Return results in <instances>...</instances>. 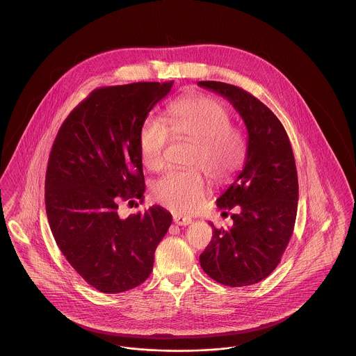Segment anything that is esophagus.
<instances>
[{"label":"esophagus","mask_w":356,"mask_h":356,"mask_svg":"<svg viewBox=\"0 0 356 356\" xmlns=\"http://www.w3.org/2000/svg\"><path fill=\"white\" fill-rule=\"evenodd\" d=\"M173 221L177 225H189L192 222V219L186 218V216H181V215H176V216H173Z\"/></svg>","instance_id":"obj_1"}]
</instances>
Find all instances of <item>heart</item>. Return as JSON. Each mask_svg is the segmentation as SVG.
I'll return each instance as SVG.
<instances>
[{"instance_id":"heart-1","label":"heart","mask_w":356,"mask_h":356,"mask_svg":"<svg viewBox=\"0 0 356 356\" xmlns=\"http://www.w3.org/2000/svg\"><path fill=\"white\" fill-rule=\"evenodd\" d=\"M167 125L147 118L138 132L143 164L151 170L163 168L170 135L195 143L191 165L197 167L216 183L232 179L245 159V141L231 127V115L220 102L211 97H189L173 102L167 111ZM205 181L199 170H170L152 186L157 203L177 213L196 209L204 197Z\"/></svg>"}]
</instances>
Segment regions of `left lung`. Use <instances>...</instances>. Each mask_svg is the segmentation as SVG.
I'll list each match as a JSON object with an SVG mask.
<instances>
[{
	"mask_svg": "<svg viewBox=\"0 0 356 356\" xmlns=\"http://www.w3.org/2000/svg\"><path fill=\"white\" fill-rule=\"evenodd\" d=\"M234 105L248 140L244 167L216 200L220 209L236 208L234 224L213 228L200 254L203 271L224 286L261 282L279 264L296 220L299 184L287 132L270 108L235 85L199 81Z\"/></svg>",
	"mask_w": 356,
	"mask_h": 356,
	"instance_id": "obj_1",
	"label": "left lung"
}]
</instances>
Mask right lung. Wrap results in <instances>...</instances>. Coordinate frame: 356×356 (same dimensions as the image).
I'll use <instances>...</instances> for the list:
<instances>
[{"mask_svg":"<svg viewBox=\"0 0 356 356\" xmlns=\"http://www.w3.org/2000/svg\"><path fill=\"white\" fill-rule=\"evenodd\" d=\"M172 85L93 90L70 112L51 147L45 177L51 234L69 264L104 293L125 292L148 279L172 222L160 205L127 219L118 212L120 200H144L138 132Z\"/></svg>","mask_w":356,"mask_h":356,"instance_id":"obj_1","label":"right lung"}]
</instances>
